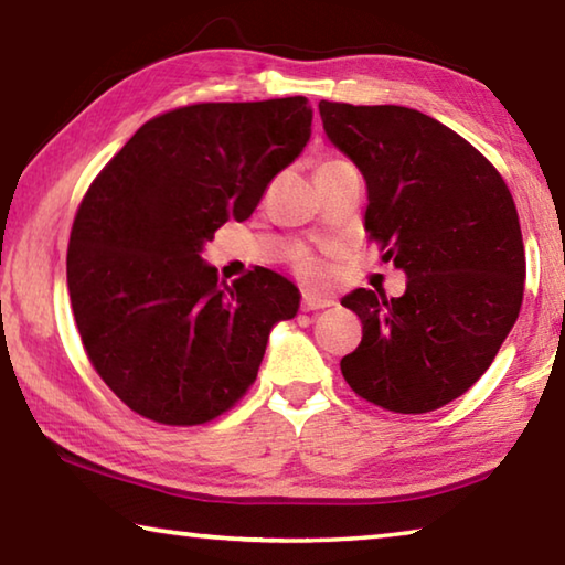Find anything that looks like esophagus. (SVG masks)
Masks as SVG:
<instances>
[{
    "mask_svg": "<svg viewBox=\"0 0 565 565\" xmlns=\"http://www.w3.org/2000/svg\"><path fill=\"white\" fill-rule=\"evenodd\" d=\"M301 303H303L306 311H319V309H329V306H333L337 301H333L331 296H321L317 291H306Z\"/></svg>",
    "mask_w": 565,
    "mask_h": 565,
    "instance_id": "1",
    "label": "esophagus"
}]
</instances>
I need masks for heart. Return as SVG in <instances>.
<instances>
[{
    "label": "heart",
    "mask_w": 565,
    "mask_h": 565,
    "mask_svg": "<svg viewBox=\"0 0 565 565\" xmlns=\"http://www.w3.org/2000/svg\"><path fill=\"white\" fill-rule=\"evenodd\" d=\"M327 164H341V159H331V161H323L321 167H327ZM296 269H299L306 279H311V281H319L321 276H323V266L313 259V256L309 254V252H299L296 254Z\"/></svg>",
    "instance_id": "heart-1"
}]
</instances>
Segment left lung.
<instances>
[{"label":"left lung","mask_w":565,"mask_h":565,"mask_svg":"<svg viewBox=\"0 0 565 565\" xmlns=\"http://www.w3.org/2000/svg\"><path fill=\"white\" fill-rule=\"evenodd\" d=\"M319 114L366 179L363 226L408 276L398 299L343 296L363 337L341 374L396 414L441 408L486 374L519 319L525 256L511 191L489 159L416 109L321 99Z\"/></svg>","instance_id":"left-lung-1"}]
</instances>
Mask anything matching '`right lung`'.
Listing matches in <instances>:
<instances>
[{"instance_id": "obj_1", "label": "right lung", "mask_w": 565, "mask_h": 565, "mask_svg": "<svg viewBox=\"0 0 565 565\" xmlns=\"http://www.w3.org/2000/svg\"><path fill=\"white\" fill-rule=\"evenodd\" d=\"M303 97L194 104L147 121L76 212L66 286L89 361L145 418L194 426L254 384L269 333L301 294L271 269L232 286L202 259L311 139Z\"/></svg>"}]
</instances>
